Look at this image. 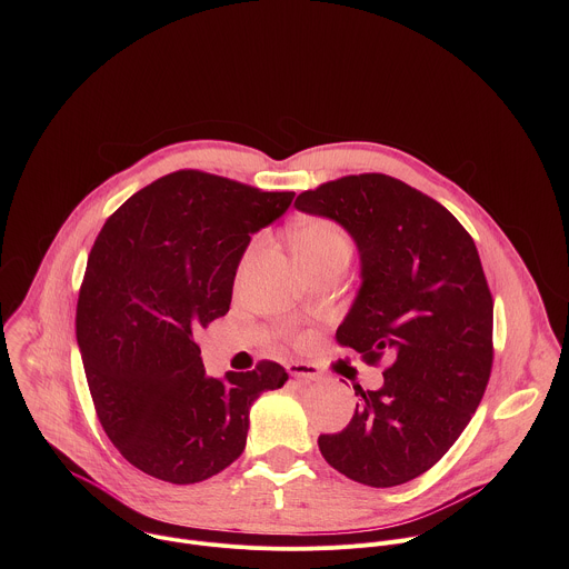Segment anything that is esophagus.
<instances>
[{
  "label": "esophagus",
  "instance_id": "esophagus-1",
  "mask_svg": "<svg viewBox=\"0 0 569 569\" xmlns=\"http://www.w3.org/2000/svg\"><path fill=\"white\" fill-rule=\"evenodd\" d=\"M288 371H290V376L303 378V380H319L321 378L319 367L312 365V362H290Z\"/></svg>",
  "mask_w": 569,
  "mask_h": 569
}]
</instances>
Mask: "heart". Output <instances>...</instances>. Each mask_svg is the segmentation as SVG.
I'll return each instance as SVG.
<instances>
[{"instance_id": "heart-1", "label": "heart", "mask_w": 569, "mask_h": 569, "mask_svg": "<svg viewBox=\"0 0 569 569\" xmlns=\"http://www.w3.org/2000/svg\"><path fill=\"white\" fill-rule=\"evenodd\" d=\"M292 248L299 261H310V259H321L329 254H351V240L345 233V229L340 224H336L333 220L327 218H317L310 222H303L301 227L295 229L292 233ZM250 257V250L242 257V263L246 266Z\"/></svg>"}]
</instances>
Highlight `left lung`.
<instances>
[{
    "mask_svg": "<svg viewBox=\"0 0 569 569\" xmlns=\"http://www.w3.org/2000/svg\"><path fill=\"white\" fill-rule=\"evenodd\" d=\"M295 207L358 242L362 286L336 340L378 367L382 387L319 450L353 481L387 489L430 470L459 439L493 369V295L475 240L437 200L382 173L345 176Z\"/></svg>",
    "mask_w": 569,
    "mask_h": 569,
    "instance_id": "8db88e82",
    "label": "left lung"
}]
</instances>
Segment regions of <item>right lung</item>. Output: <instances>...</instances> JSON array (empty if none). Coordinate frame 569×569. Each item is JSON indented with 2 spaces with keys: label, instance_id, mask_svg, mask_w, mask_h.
I'll return each mask as SVG.
<instances>
[{
  "label": "right lung",
  "instance_id": "obj_1",
  "mask_svg": "<svg viewBox=\"0 0 569 569\" xmlns=\"http://www.w3.org/2000/svg\"><path fill=\"white\" fill-rule=\"evenodd\" d=\"M292 198L184 169L137 191L99 231L76 340L106 435L146 475H218L246 450L252 402L288 380L272 360L209 378L196 336L227 315L250 236Z\"/></svg>",
  "mask_w": 569,
  "mask_h": 569
}]
</instances>
